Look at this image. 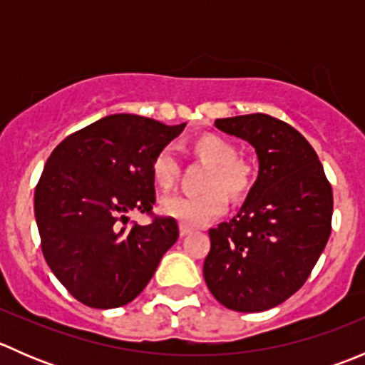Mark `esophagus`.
Returning a JSON list of instances; mask_svg holds the SVG:
<instances>
[{"instance_id":"1","label":"esophagus","mask_w":365,"mask_h":365,"mask_svg":"<svg viewBox=\"0 0 365 365\" xmlns=\"http://www.w3.org/2000/svg\"><path fill=\"white\" fill-rule=\"evenodd\" d=\"M192 233V230H189V227L185 226H180V237H187V235Z\"/></svg>"}]
</instances>
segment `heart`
<instances>
[{
  "label": "heart",
  "instance_id": "b5f03b06",
  "mask_svg": "<svg viewBox=\"0 0 365 365\" xmlns=\"http://www.w3.org/2000/svg\"><path fill=\"white\" fill-rule=\"evenodd\" d=\"M192 155L210 164L206 173V192L197 196H169L160 201V212L178 220L180 226L203 227L226 212L227 196L240 197L252 183V168L242 157L230 139L217 134H206L192 143ZM155 185L168 192L178 183L180 160L173 148H162L152 162Z\"/></svg>",
  "mask_w": 365,
  "mask_h": 365
}]
</instances>
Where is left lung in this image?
<instances>
[{
  "label": "left lung",
  "instance_id": "1",
  "mask_svg": "<svg viewBox=\"0 0 365 365\" xmlns=\"http://www.w3.org/2000/svg\"><path fill=\"white\" fill-rule=\"evenodd\" d=\"M245 139L259 160L257 180L237 215L208 231L203 275L231 311L261 312L304 286L332 231L334 197L307 139L268 114L215 120Z\"/></svg>",
  "mask_w": 365,
  "mask_h": 365
}]
</instances>
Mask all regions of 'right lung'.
<instances>
[{"instance_id":"right-lung-1","label":"right lung","mask_w":365,"mask_h":365,"mask_svg":"<svg viewBox=\"0 0 365 365\" xmlns=\"http://www.w3.org/2000/svg\"><path fill=\"white\" fill-rule=\"evenodd\" d=\"M185 123L164 125L138 114H111L65 138L35 189L42 252L58 281L81 304L121 307L155 274L178 240L171 217L120 226L125 213L152 215L153 157Z\"/></svg>"}]
</instances>
